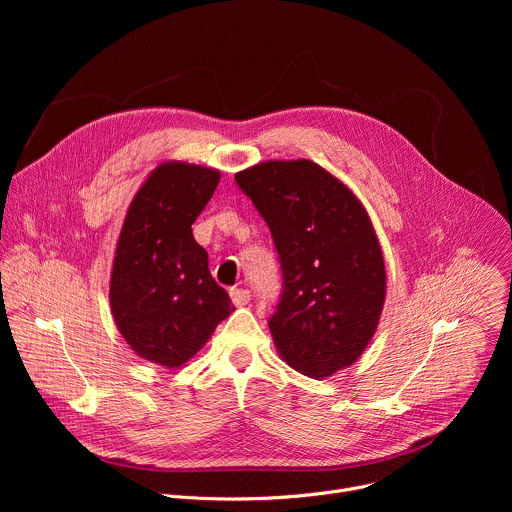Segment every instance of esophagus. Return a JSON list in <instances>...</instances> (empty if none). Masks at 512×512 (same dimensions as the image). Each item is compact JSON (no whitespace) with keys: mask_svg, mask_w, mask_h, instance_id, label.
<instances>
[{"mask_svg":"<svg viewBox=\"0 0 512 512\" xmlns=\"http://www.w3.org/2000/svg\"><path fill=\"white\" fill-rule=\"evenodd\" d=\"M231 300H233V304H235L237 308H241V306H247V304H249V300H251L249 289H243V287H233V289H231Z\"/></svg>","mask_w":512,"mask_h":512,"instance_id":"obj_1","label":"esophagus"}]
</instances>
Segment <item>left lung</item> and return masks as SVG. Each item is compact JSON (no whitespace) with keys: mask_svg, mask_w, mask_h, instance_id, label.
Returning <instances> with one entry per match:
<instances>
[{"mask_svg":"<svg viewBox=\"0 0 512 512\" xmlns=\"http://www.w3.org/2000/svg\"><path fill=\"white\" fill-rule=\"evenodd\" d=\"M235 180L279 253L283 294L269 320L279 356L312 379L350 367L375 336L387 291L367 210L312 160H267Z\"/></svg>","mask_w":512,"mask_h":512,"instance_id":"8db88e82","label":"left lung"}]
</instances>
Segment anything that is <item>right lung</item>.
<instances>
[{
    "label": "right lung",
    "instance_id": "add662e5",
    "mask_svg": "<svg viewBox=\"0 0 512 512\" xmlns=\"http://www.w3.org/2000/svg\"><path fill=\"white\" fill-rule=\"evenodd\" d=\"M218 180L214 168L162 162L135 192L115 247L109 304L117 330L137 356L166 369L186 364L235 310L192 235Z\"/></svg>",
    "mask_w": 512,
    "mask_h": 512
}]
</instances>
